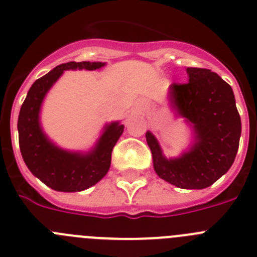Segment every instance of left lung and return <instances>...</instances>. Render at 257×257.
<instances>
[{
    "label": "left lung",
    "instance_id": "obj_1",
    "mask_svg": "<svg viewBox=\"0 0 257 257\" xmlns=\"http://www.w3.org/2000/svg\"><path fill=\"white\" fill-rule=\"evenodd\" d=\"M189 81L170 86V101L193 124L196 143L188 153L167 160L157 139L145 134L157 175L183 189H203L228 172L237 156L240 117L230 86L215 72L187 68Z\"/></svg>",
    "mask_w": 257,
    "mask_h": 257
}]
</instances>
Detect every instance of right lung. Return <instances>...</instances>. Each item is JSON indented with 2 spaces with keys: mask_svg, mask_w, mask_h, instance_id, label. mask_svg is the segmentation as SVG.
<instances>
[{
  "mask_svg": "<svg viewBox=\"0 0 257 257\" xmlns=\"http://www.w3.org/2000/svg\"><path fill=\"white\" fill-rule=\"evenodd\" d=\"M104 67L100 61H69L41 77L29 88L18 118L22 157L32 174L58 192H81L104 178L110 167L112 151L123 133V124L113 122L87 154L70 153L52 144L41 130L38 114L45 95L68 69L94 70Z\"/></svg>",
  "mask_w": 257,
  "mask_h": 257,
  "instance_id": "1",
  "label": "right lung"
}]
</instances>
